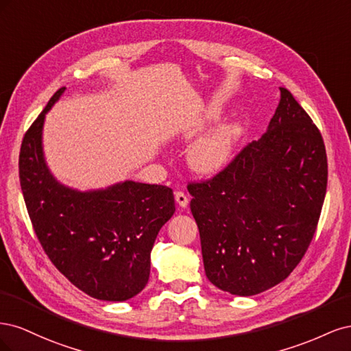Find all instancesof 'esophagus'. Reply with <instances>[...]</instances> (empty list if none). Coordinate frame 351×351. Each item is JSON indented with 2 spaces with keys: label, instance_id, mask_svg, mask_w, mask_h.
Listing matches in <instances>:
<instances>
[{
  "label": "esophagus",
  "instance_id": "obj_1",
  "mask_svg": "<svg viewBox=\"0 0 351 351\" xmlns=\"http://www.w3.org/2000/svg\"><path fill=\"white\" fill-rule=\"evenodd\" d=\"M174 197H176V202H177L180 208H183V209L187 208V205H189V197H187L183 192H176Z\"/></svg>",
  "mask_w": 351,
  "mask_h": 351
}]
</instances>
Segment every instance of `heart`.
I'll list each match as a JSON object with an SVG mask.
<instances>
[{
    "mask_svg": "<svg viewBox=\"0 0 351 351\" xmlns=\"http://www.w3.org/2000/svg\"><path fill=\"white\" fill-rule=\"evenodd\" d=\"M217 119L215 112H208L195 125L193 133L204 130L206 125ZM244 134V124L241 121H224L209 132L202 134L189 147L187 165L193 173L200 176H215L224 169L231 161L241 136Z\"/></svg>",
    "mask_w": 351,
    "mask_h": 351,
    "instance_id": "1",
    "label": "heart"
}]
</instances>
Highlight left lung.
<instances>
[{"label": "left lung", "instance_id": "obj_1", "mask_svg": "<svg viewBox=\"0 0 351 351\" xmlns=\"http://www.w3.org/2000/svg\"><path fill=\"white\" fill-rule=\"evenodd\" d=\"M267 133L212 180L190 184L208 280L254 295L284 281L312 241L326 193L322 136L290 90Z\"/></svg>", "mask_w": 351, "mask_h": 351}]
</instances>
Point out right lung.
Returning <instances> with one entry per match:
<instances>
[{
    "label": "right lung",
    "mask_w": 351,
    "mask_h": 351,
    "mask_svg": "<svg viewBox=\"0 0 351 351\" xmlns=\"http://www.w3.org/2000/svg\"><path fill=\"white\" fill-rule=\"evenodd\" d=\"M64 92L54 93L23 137L19 176L26 208L42 247L71 284L93 299L125 302L149 280L155 239L176 212L173 190L133 180L92 190L58 182L42 134Z\"/></svg>",
    "instance_id": "1"
}]
</instances>
